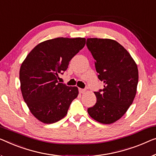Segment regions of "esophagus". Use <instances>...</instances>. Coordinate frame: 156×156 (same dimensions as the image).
<instances>
[{
  "label": "esophagus",
  "mask_w": 156,
  "mask_h": 156,
  "mask_svg": "<svg viewBox=\"0 0 156 156\" xmlns=\"http://www.w3.org/2000/svg\"><path fill=\"white\" fill-rule=\"evenodd\" d=\"M85 91H86V90H85V89H81V88L79 89V92L81 93V94H83V93H85Z\"/></svg>",
  "instance_id": "esophagus-1"
}]
</instances>
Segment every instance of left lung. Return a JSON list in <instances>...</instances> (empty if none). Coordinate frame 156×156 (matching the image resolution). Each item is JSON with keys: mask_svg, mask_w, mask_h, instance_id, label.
Instances as JSON below:
<instances>
[{"mask_svg": "<svg viewBox=\"0 0 156 156\" xmlns=\"http://www.w3.org/2000/svg\"><path fill=\"white\" fill-rule=\"evenodd\" d=\"M87 47L95 59L98 78L104 89L94 92L97 102L87 109L90 117L102 124H111L127 112L136 93L137 66L126 49L108 38H87Z\"/></svg>", "mask_w": 156, "mask_h": 156, "instance_id": "8db88e82", "label": "left lung"}]
</instances>
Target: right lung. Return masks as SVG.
Masks as SVG:
<instances>
[{"mask_svg":"<svg viewBox=\"0 0 156 156\" xmlns=\"http://www.w3.org/2000/svg\"><path fill=\"white\" fill-rule=\"evenodd\" d=\"M85 45L84 38L50 39L37 45L22 62L20 80L23 99L41 122L51 124L62 119L78 97L77 87L58 83L57 78Z\"/></svg>","mask_w":156,"mask_h":156,"instance_id":"1","label":"right lung"}]
</instances>
